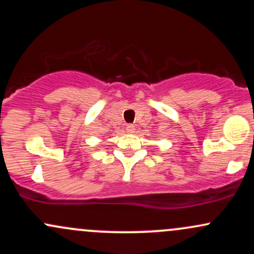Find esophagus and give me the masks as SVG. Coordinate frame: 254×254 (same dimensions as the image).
Listing matches in <instances>:
<instances>
[{
    "mask_svg": "<svg viewBox=\"0 0 254 254\" xmlns=\"http://www.w3.org/2000/svg\"><path fill=\"white\" fill-rule=\"evenodd\" d=\"M125 130H127V133H132L133 131H135V127H133L132 124H127V127H125Z\"/></svg>",
    "mask_w": 254,
    "mask_h": 254,
    "instance_id": "esophagus-1",
    "label": "esophagus"
}]
</instances>
